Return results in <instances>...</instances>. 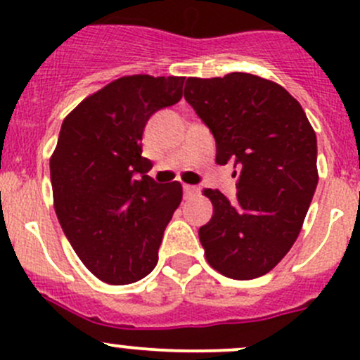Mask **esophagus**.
<instances>
[{
	"mask_svg": "<svg viewBox=\"0 0 360 360\" xmlns=\"http://www.w3.org/2000/svg\"><path fill=\"white\" fill-rule=\"evenodd\" d=\"M183 191H184V198H190V197H195V195L198 193V188L191 186V184H183Z\"/></svg>",
	"mask_w": 360,
	"mask_h": 360,
	"instance_id": "obj_1",
	"label": "esophagus"
}]
</instances>
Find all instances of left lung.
I'll return each mask as SVG.
<instances>
[{
    "instance_id": "8db88e82",
    "label": "left lung",
    "mask_w": 360,
    "mask_h": 360,
    "mask_svg": "<svg viewBox=\"0 0 360 360\" xmlns=\"http://www.w3.org/2000/svg\"><path fill=\"white\" fill-rule=\"evenodd\" d=\"M184 99L212 132L216 162L238 177L235 202L203 190L214 207L198 230L207 261L235 281L261 277L292 248L314 198V129L284 86L249 72L188 78Z\"/></svg>"
}]
</instances>
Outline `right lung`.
<instances>
[{"label":"right lung","instance_id":"obj_1","mask_svg":"<svg viewBox=\"0 0 360 360\" xmlns=\"http://www.w3.org/2000/svg\"><path fill=\"white\" fill-rule=\"evenodd\" d=\"M183 76H123L64 118L50 158L53 205L69 244L99 281L125 285L151 274L163 231L183 198L177 181L146 176L143 132L179 103Z\"/></svg>","mask_w":360,"mask_h":360}]
</instances>
